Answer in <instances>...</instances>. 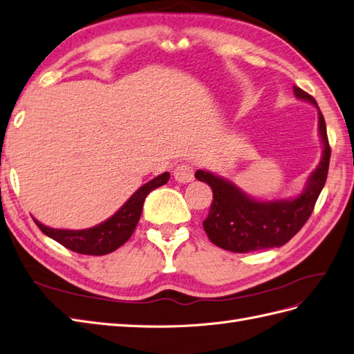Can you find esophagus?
<instances>
[{
    "label": "esophagus",
    "mask_w": 354,
    "mask_h": 354,
    "mask_svg": "<svg viewBox=\"0 0 354 354\" xmlns=\"http://www.w3.org/2000/svg\"><path fill=\"white\" fill-rule=\"evenodd\" d=\"M174 178L180 183H189L194 180V167L191 163H180L174 169Z\"/></svg>",
    "instance_id": "34e87169"
}]
</instances>
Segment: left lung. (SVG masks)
I'll return each mask as SVG.
<instances>
[{"mask_svg":"<svg viewBox=\"0 0 354 354\" xmlns=\"http://www.w3.org/2000/svg\"><path fill=\"white\" fill-rule=\"evenodd\" d=\"M295 94L297 99L308 100L317 106L318 132L323 142L322 160L299 196L291 200L257 201L228 180L204 169L195 172V177L213 191L209 216L203 222L204 230L210 242L225 251L246 254L286 245L305 225L314 210L329 171L330 145L324 117L315 99L296 85Z\"/></svg>","mask_w":354,"mask_h":354,"instance_id":"1","label":"left lung"}]
</instances>
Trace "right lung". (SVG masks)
Listing matches in <instances>:
<instances>
[{"label": "right lung", "mask_w": 354, "mask_h": 354, "mask_svg": "<svg viewBox=\"0 0 354 354\" xmlns=\"http://www.w3.org/2000/svg\"><path fill=\"white\" fill-rule=\"evenodd\" d=\"M169 180V172H163L149 183L141 186L129 198L124 205L109 219L99 223L96 227L87 230H57L43 225L34 219L36 225L41 230L43 234L54 239L55 242L71 249L73 252L84 255H106L115 251L131 239L135 231L138 221L141 218L142 204L153 189L167 185Z\"/></svg>", "instance_id": "obj_1"}]
</instances>
